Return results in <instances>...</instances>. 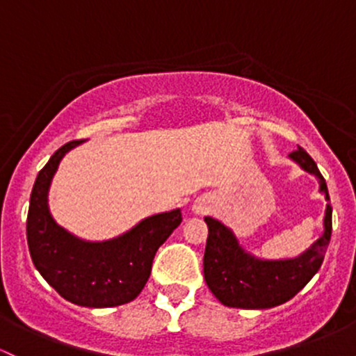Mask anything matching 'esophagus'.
Here are the masks:
<instances>
[{
	"instance_id": "obj_1",
	"label": "esophagus",
	"mask_w": 356,
	"mask_h": 356,
	"mask_svg": "<svg viewBox=\"0 0 356 356\" xmlns=\"http://www.w3.org/2000/svg\"><path fill=\"white\" fill-rule=\"evenodd\" d=\"M194 211H196V214H204L208 208H206L204 204H199V206H194Z\"/></svg>"
}]
</instances>
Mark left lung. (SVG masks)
Returning <instances> with one entry per match:
<instances>
[{
  "mask_svg": "<svg viewBox=\"0 0 356 356\" xmlns=\"http://www.w3.org/2000/svg\"><path fill=\"white\" fill-rule=\"evenodd\" d=\"M291 159L318 177L319 191L327 186L318 165L304 148L291 152ZM331 204L326 206L324 233L304 255L294 260L267 261L250 257L238 245L233 233L213 218H204L209 228L204 250V279L216 299L228 307L267 309L294 298L321 267L331 240Z\"/></svg>",
  "mask_w": 356,
  "mask_h": 356,
  "instance_id": "1",
  "label": "left lung"
}]
</instances>
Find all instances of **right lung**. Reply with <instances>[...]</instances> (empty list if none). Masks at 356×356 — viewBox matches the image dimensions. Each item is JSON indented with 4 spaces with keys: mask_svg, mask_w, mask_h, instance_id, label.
Returning a JSON list of instances; mask_svg holds the SVG:
<instances>
[{
    "mask_svg": "<svg viewBox=\"0 0 356 356\" xmlns=\"http://www.w3.org/2000/svg\"><path fill=\"white\" fill-rule=\"evenodd\" d=\"M65 143L38 172L26 216V241L33 265L58 294L77 306L113 307L134 300L145 287L160 245L181 225L175 209L150 216L127 235L104 243L77 240L57 225L47 208V191L65 152Z\"/></svg>",
    "mask_w": 356,
    "mask_h": 356,
    "instance_id": "obj_1",
    "label": "right lung"
}]
</instances>
